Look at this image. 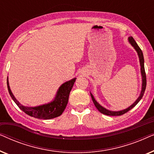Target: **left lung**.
Instances as JSON below:
<instances>
[{"label":"left lung","mask_w":154,"mask_h":154,"mask_svg":"<svg viewBox=\"0 0 154 154\" xmlns=\"http://www.w3.org/2000/svg\"><path fill=\"white\" fill-rule=\"evenodd\" d=\"M128 41L129 43L131 44L132 47H133L135 50L137 52V54L139 56V59H140V66H141V74H142V90H141V93L140 94V97L137 99V100L134 102L133 104H132L131 106L128 107V108L124 109V110L122 111H109L108 109L104 108V107L101 106V105L99 104V103L97 102V101L94 100L93 95L90 92V95H91L92 100L93 101V103L94 106H96V108L98 109V111L101 112L103 114L107 115V116H121L124 114V113H127L128 111H130V109H132L133 107H134L137 104V103L141 100V99L142 98L143 95H144V93L145 92V89H146V73H145V69H144V56H143V53L142 50L140 49V48L139 47L137 44L134 41L133 38L132 36L128 38Z\"/></svg>","instance_id":"obj_1"}]
</instances>
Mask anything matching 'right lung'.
<instances>
[{"label":"right lung","mask_w":154,"mask_h":154,"mask_svg":"<svg viewBox=\"0 0 154 154\" xmlns=\"http://www.w3.org/2000/svg\"><path fill=\"white\" fill-rule=\"evenodd\" d=\"M75 79H76V78H74V79L63 83L59 88L57 92L55 97L52 102L48 103V104L34 107L23 106L16 100V98L12 94L11 90H10L9 82H8V77L7 79V85L10 95L11 96L12 100L21 110L30 116L36 118V119L48 120L54 119V118L58 117L60 115H62L63 111L66 108L67 104H68L69 93L72 89Z\"/></svg>","instance_id":"add662e5"}]
</instances>
